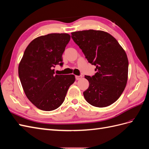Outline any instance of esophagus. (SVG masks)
<instances>
[{"label": "esophagus", "instance_id": "obj_1", "mask_svg": "<svg viewBox=\"0 0 149 149\" xmlns=\"http://www.w3.org/2000/svg\"><path fill=\"white\" fill-rule=\"evenodd\" d=\"M82 78V76L80 75V76H76V79H77V80H78V79H80Z\"/></svg>", "mask_w": 149, "mask_h": 149}]
</instances>
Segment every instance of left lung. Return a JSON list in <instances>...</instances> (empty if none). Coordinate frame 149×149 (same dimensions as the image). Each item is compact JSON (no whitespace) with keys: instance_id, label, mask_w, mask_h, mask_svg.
Wrapping results in <instances>:
<instances>
[{"instance_id":"obj_1","label":"left lung","mask_w":149,"mask_h":149,"mask_svg":"<svg viewBox=\"0 0 149 149\" xmlns=\"http://www.w3.org/2000/svg\"><path fill=\"white\" fill-rule=\"evenodd\" d=\"M71 35L88 63L96 66L95 75L85 76L89 82L83 92L85 100L97 107L110 106L121 96L128 80V60L125 50L104 31L83 30Z\"/></svg>"}]
</instances>
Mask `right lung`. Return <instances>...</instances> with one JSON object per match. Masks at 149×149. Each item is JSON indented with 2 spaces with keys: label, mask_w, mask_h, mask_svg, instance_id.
<instances>
[{
  "label": "right lung",
  "mask_w": 149,
  "mask_h": 149,
  "mask_svg": "<svg viewBox=\"0 0 149 149\" xmlns=\"http://www.w3.org/2000/svg\"><path fill=\"white\" fill-rule=\"evenodd\" d=\"M67 33H50L35 38L25 49L18 74L30 102L42 111L56 109L75 81L73 74H55L53 68L63 64L62 55L70 40Z\"/></svg>",
  "instance_id": "right-lung-1"
}]
</instances>
